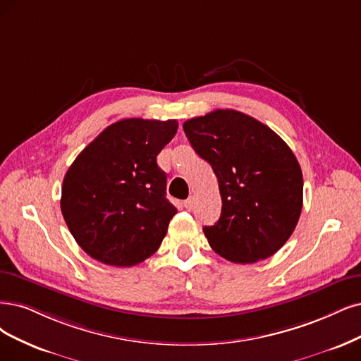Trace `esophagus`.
Masks as SVG:
<instances>
[{
    "label": "esophagus",
    "mask_w": 361,
    "mask_h": 361,
    "mask_svg": "<svg viewBox=\"0 0 361 361\" xmlns=\"http://www.w3.org/2000/svg\"><path fill=\"white\" fill-rule=\"evenodd\" d=\"M193 204H195V197H193V196H190L189 199H185V201H184L185 209H192V208H193Z\"/></svg>",
    "instance_id": "esophagus-1"
}]
</instances>
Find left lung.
Masks as SVG:
<instances>
[{"label":"left lung","mask_w":361,"mask_h":361,"mask_svg":"<svg viewBox=\"0 0 361 361\" xmlns=\"http://www.w3.org/2000/svg\"><path fill=\"white\" fill-rule=\"evenodd\" d=\"M183 129L219 180L221 216L204 226L211 248L243 264L275 255L295 231L303 205L302 169L290 147L236 110L190 118Z\"/></svg>","instance_id":"1"}]
</instances>
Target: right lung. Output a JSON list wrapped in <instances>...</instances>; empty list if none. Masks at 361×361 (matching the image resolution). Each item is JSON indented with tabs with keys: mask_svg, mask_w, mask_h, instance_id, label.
<instances>
[{
	"mask_svg": "<svg viewBox=\"0 0 361 361\" xmlns=\"http://www.w3.org/2000/svg\"><path fill=\"white\" fill-rule=\"evenodd\" d=\"M177 129V120H118L66 171L61 211L90 257L129 268L162 244L177 208L165 196L166 173L156 157Z\"/></svg>",
	"mask_w": 361,
	"mask_h": 361,
	"instance_id": "right-lung-1",
	"label": "right lung"
}]
</instances>
